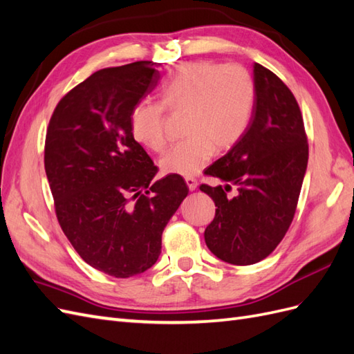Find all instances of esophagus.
<instances>
[{"label": "esophagus", "mask_w": 354, "mask_h": 354, "mask_svg": "<svg viewBox=\"0 0 354 354\" xmlns=\"http://www.w3.org/2000/svg\"><path fill=\"white\" fill-rule=\"evenodd\" d=\"M186 180V185H187V187H189V190H192V192H194L196 187H198V180L195 178V177H186L185 178Z\"/></svg>", "instance_id": "obj_1"}]
</instances>
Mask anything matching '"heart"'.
<instances>
[{"label":"heart","mask_w":354,"mask_h":354,"mask_svg":"<svg viewBox=\"0 0 354 354\" xmlns=\"http://www.w3.org/2000/svg\"><path fill=\"white\" fill-rule=\"evenodd\" d=\"M160 95L171 111H187L189 136L160 158V168L167 174L192 176L207 165L216 147L227 151L241 140L252 116L255 84L239 65L199 60L181 65ZM164 104L142 100L130 115L133 137L155 152L167 145Z\"/></svg>","instance_id":"b5f03b06"}]
</instances>
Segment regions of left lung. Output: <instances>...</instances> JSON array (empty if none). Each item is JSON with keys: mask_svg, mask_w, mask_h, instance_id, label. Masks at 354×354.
<instances>
[{"mask_svg": "<svg viewBox=\"0 0 354 354\" xmlns=\"http://www.w3.org/2000/svg\"><path fill=\"white\" fill-rule=\"evenodd\" d=\"M255 103L241 140L205 174L224 183L201 185L216 203L205 243L220 260L255 264L272 254L291 226L308 160L298 103L276 75L254 63ZM232 185L237 195L227 197Z\"/></svg>", "mask_w": 354, "mask_h": 354, "instance_id": "8db88e82", "label": "left lung"}]
</instances>
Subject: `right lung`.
I'll return each mask as SVG.
<instances>
[{
	"mask_svg": "<svg viewBox=\"0 0 354 354\" xmlns=\"http://www.w3.org/2000/svg\"><path fill=\"white\" fill-rule=\"evenodd\" d=\"M152 62L94 72L56 106L44 165L60 227L81 259L130 277L156 263L162 232L189 187L158 167L131 134L134 106L160 80Z\"/></svg>",
	"mask_w": 354,
	"mask_h": 354,
	"instance_id": "add662e5",
	"label": "right lung"
}]
</instances>
